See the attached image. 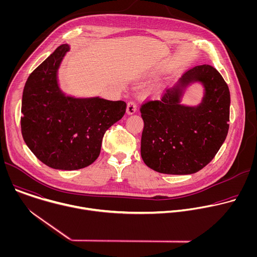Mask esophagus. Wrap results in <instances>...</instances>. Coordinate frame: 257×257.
Segmentation results:
<instances>
[{"label":"esophagus","instance_id":"34e87169","mask_svg":"<svg viewBox=\"0 0 257 257\" xmlns=\"http://www.w3.org/2000/svg\"><path fill=\"white\" fill-rule=\"evenodd\" d=\"M136 109H137L136 103L134 101H129L128 104H127V111H126L127 114L128 115H132V114H134L136 112Z\"/></svg>","mask_w":257,"mask_h":257}]
</instances>
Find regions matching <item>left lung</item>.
Segmentation results:
<instances>
[{
  "instance_id": "1",
  "label": "left lung",
  "mask_w": 257,
  "mask_h": 257,
  "mask_svg": "<svg viewBox=\"0 0 257 257\" xmlns=\"http://www.w3.org/2000/svg\"><path fill=\"white\" fill-rule=\"evenodd\" d=\"M199 82L204 96L197 106L180 103L187 87ZM230 90L210 65L195 66L159 99L141 105L144 122L141 158L151 169L170 175L194 174L224 143L230 121Z\"/></svg>"
}]
</instances>
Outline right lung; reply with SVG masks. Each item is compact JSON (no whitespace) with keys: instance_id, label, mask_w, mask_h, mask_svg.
I'll list each match as a JSON object with an SVG mask.
<instances>
[{"instance_id":"obj_1","label":"right lung","mask_w":257,"mask_h":257,"mask_svg":"<svg viewBox=\"0 0 257 257\" xmlns=\"http://www.w3.org/2000/svg\"><path fill=\"white\" fill-rule=\"evenodd\" d=\"M70 50L61 45L29 75L22 95L21 132L28 149L56 170L73 171L99 156L105 131L126 112L123 100L66 95L58 70Z\"/></svg>"}]
</instances>
